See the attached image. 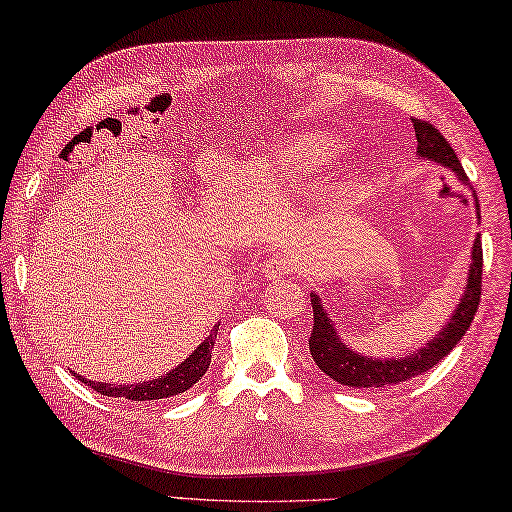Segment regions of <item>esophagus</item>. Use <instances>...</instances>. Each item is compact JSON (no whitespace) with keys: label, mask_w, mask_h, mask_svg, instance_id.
Listing matches in <instances>:
<instances>
[{"label":"esophagus","mask_w":512,"mask_h":512,"mask_svg":"<svg viewBox=\"0 0 512 512\" xmlns=\"http://www.w3.org/2000/svg\"><path fill=\"white\" fill-rule=\"evenodd\" d=\"M290 272V261L285 256H272L270 261H267L265 265H263V274L267 276V279L270 281H279V279H283L285 274Z\"/></svg>","instance_id":"34e87169"}]
</instances>
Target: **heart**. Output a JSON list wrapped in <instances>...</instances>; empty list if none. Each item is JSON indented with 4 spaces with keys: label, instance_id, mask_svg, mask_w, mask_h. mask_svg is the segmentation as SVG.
I'll list each match as a JSON object with an SVG mask.
<instances>
[{
    "label": "heart",
    "instance_id": "heart-1",
    "mask_svg": "<svg viewBox=\"0 0 512 512\" xmlns=\"http://www.w3.org/2000/svg\"><path fill=\"white\" fill-rule=\"evenodd\" d=\"M339 141H335L333 137H308L303 141V146L299 150H294V164L301 166H317V164H328L333 161L339 152Z\"/></svg>",
    "mask_w": 512,
    "mask_h": 512
}]
</instances>
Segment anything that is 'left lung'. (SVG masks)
I'll list each match as a JSON object with an SVG mask.
<instances>
[{"mask_svg":"<svg viewBox=\"0 0 512 512\" xmlns=\"http://www.w3.org/2000/svg\"><path fill=\"white\" fill-rule=\"evenodd\" d=\"M416 130L418 148L416 152L427 161L441 164L450 168L452 173L461 179V182L472 188L468 182V175L461 166L459 157L452 150L450 143L438 132L429 121L411 119ZM474 195V191H472ZM474 209H477V218L481 220L479 202L474 197ZM481 272H483V251H481V236L474 238L472 245V263L468 270V285L463 288V297L459 299L454 315L450 321L441 328L432 342L418 348L416 353H409L405 357H366L362 353H355L348 348L342 339H339L337 328L333 319L328 317L324 310V303L317 294H310L312 301V315H315V324H312L310 335V355L315 364L326 375H330L335 382L344 384V387H357V389H384L393 387V384L407 382L416 375H423L429 369L443 360V357L452 351V348L461 342V337L468 333L474 315H477L479 301H481Z\"/></svg>","mask_w":512,"mask_h":512,"instance_id":"obj_1","label":"left lung"}]
</instances>
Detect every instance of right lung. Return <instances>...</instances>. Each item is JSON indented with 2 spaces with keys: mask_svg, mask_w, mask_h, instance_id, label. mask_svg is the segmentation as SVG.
I'll use <instances>...</instances> for the list:
<instances>
[{
  "mask_svg": "<svg viewBox=\"0 0 512 512\" xmlns=\"http://www.w3.org/2000/svg\"><path fill=\"white\" fill-rule=\"evenodd\" d=\"M220 326V324H218ZM218 326L213 328V333L204 339V342L195 348V351L186 357V360L175 366L173 371H168L166 375H159L155 380L148 382H139V384H128V387H112V384L105 382H94L87 380L83 375H76L80 382H85L87 387H92L94 391L101 393V396H110V398H128V400H161V398H173V396H182L186 389H191L195 382L202 380V375L206 373L211 364V351L215 346V335H218Z\"/></svg>",
  "mask_w": 512,
  "mask_h": 512,
  "instance_id": "1",
  "label": "right lung"
}]
</instances>
